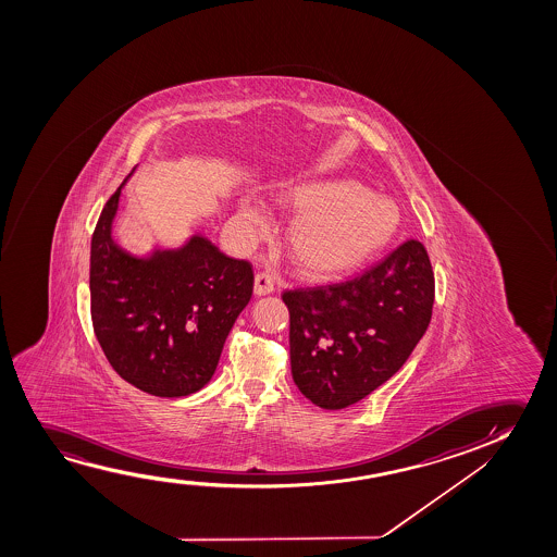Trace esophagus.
I'll list each match as a JSON object with an SVG mask.
<instances>
[{"label": "esophagus", "mask_w": 557, "mask_h": 557, "mask_svg": "<svg viewBox=\"0 0 557 557\" xmlns=\"http://www.w3.org/2000/svg\"><path fill=\"white\" fill-rule=\"evenodd\" d=\"M274 290V275L270 272H259L255 275V295L264 297Z\"/></svg>", "instance_id": "obj_1"}]
</instances>
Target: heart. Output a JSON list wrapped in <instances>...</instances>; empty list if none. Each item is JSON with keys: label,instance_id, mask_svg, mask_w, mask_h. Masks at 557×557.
Returning a JSON list of instances; mask_svg holds the SVG:
<instances>
[{"label": "heart", "instance_id": "b5f03b06", "mask_svg": "<svg viewBox=\"0 0 557 557\" xmlns=\"http://www.w3.org/2000/svg\"><path fill=\"white\" fill-rule=\"evenodd\" d=\"M277 203L298 213L290 219L285 244L290 259L310 274L336 275L363 264L396 234L399 207L356 181L285 183L275 191ZM239 219L259 228L264 211L242 199Z\"/></svg>", "mask_w": 557, "mask_h": 557}]
</instances>
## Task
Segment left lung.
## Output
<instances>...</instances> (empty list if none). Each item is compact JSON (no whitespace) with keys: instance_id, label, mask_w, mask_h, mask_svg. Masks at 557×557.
Segmentation results:
<instances>
[{"instance_id":"1","label":"left lung","mask_w":557,"mask_h":557,"mask_svg":"<svg viewBox=\"0 0 557 557\" xmlns=\"http://www.w3.org/2000/svg\"><path fill=\"white\" fill-rule=\"evenodd\" d=\"M434 287L424 245L409 239L356 280L285 290L298 389L321 409H344L369 396L426 333Z\"/></svg>"}]
</instances>
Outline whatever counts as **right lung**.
<instances>
[{"instance_id": "right-lung-1", "label": "right lung", "mask_w": 557, "mask_h": 557, "mask_svg": "<svg viewBox=\"0 0 557 557\" xmlns=\"http://www.w3.org/2000/svg\"><path fill=\"white\" fill-rule=\"evenodd\" d=\"M91 239V320L123 381L158 397L190 396L211 381L222 346L252 295V268L201 234L137 257L112 234L123 186Z\"/></svg>"}]
</instances>
